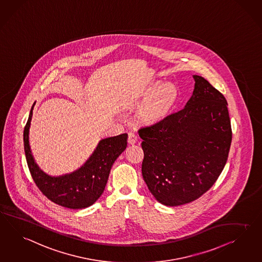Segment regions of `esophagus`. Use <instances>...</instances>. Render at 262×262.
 Here are the masks:
<instances>
[{"mask_svg": "<svg viewBox=\"0 0 262 262\" xmlns=\"http://www.w3.org/2000/svg\"><path fill=\"white\" fill-rule=\"evenodd\" d=\"M137 135L134 133V132H129L128 133V143L129 144H135V142L137 141Z\"/></svg>", "mask_w": 262, "mask_h": 262, "instance_id": "34e87169", "label": "esophagus"}]
</instances>
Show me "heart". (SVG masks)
Returning <instances> with one entry per match:
<instances>
[{
    "mask_svg": "<svg viewBox=\"0 0 262 262\" xmlns=\"http://www.w3.org/2000/svg\"><path fill=\"white\" fill-rule=\"evenodd\" d=\"M178 92L176 85L167 84L158 90V85L150 86L145 94V99L154 97L140 113L142 120L156 122L160 120L177 102Z\"/></svg>",
    "mask_w": 262,
    "mask_h": 262,
    "instance_id": "obj_1",
    "label": "heart"
}]
</instances>
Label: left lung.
<instances>
[{
    "label": "left lung",
    "instance_id": "left-lung-1",
    "mask_svg": "<svg viewBox=\"0 0 262 262\" xmlns=\"http://www.w3.org/2000/svg\"><path fill=\"white\" fill-rule=\"evenodd\" d=\"M192 96L182 110L138 129L142 176L157 201L184 205L217 180L227 162L232 127L224 95L193 75Z\"/></svg>",
    "mask_w": 262,
    "mask_h": 262
}]
</instances>
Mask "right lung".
I'll use <instances>...</instances> for the list:
<instances>
[{"label":"right lung","instance_id":"1","mask_svg":"<svg viewBox=\"0 0 262 262\" xmlns=\"http://www.w3.org/2000/svg\"><path fill=\"white\" fill-rule=\"evenodd\" d=\"M34 104L24 129V146L36 186L50 201L64 208L83 209L92 205L105 190L113 163L127 147V134L102 139L89 160L76 171L62 177H49L36 165L29 147V127Z\"/></svg>","mask_w":262,"mask_h":262}]
</instances>
